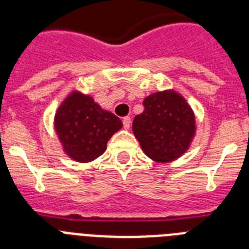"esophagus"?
<instances>
[{"label":"esophagus","mask_w":249,"mask_h":249,"mask_svg":"<svg viewBox=\"0 0 249 249\" xmlns=\"http://www.w3.org/2000/svg\"><path fill=\"white\" fill-rule=\"evenodd\" d=\"M122 122H123V127H124V128H126V129H128L129 126H131V118H129V117H124L122 120Z\"/></svg>","instance_id":"34e87169"}]
</instances>
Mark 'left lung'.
Listing matches in <instances>:
<instances>
[{"label": "left lung", "instance_id": "1", "mask_svg": "<svg viewBox=\"0 0 249 249\" xmlns=\"http://www.w3.org/2000/svg\"><path fill=\"white\" fill-rule=\"evenodd\" d=\"M132 129L141 148L156 162H171L188 149L196 132L195 113L175 91L153 93L143 101Z\"/></svg>", "mask_w": 249, "mask_h": 249}]
</instances>
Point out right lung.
Listing matches in <instances>:
<instances>
[{
  "mask_svg": "<svg viewBox=\"0 0 249 249\" xmlns=\"http://www.w3.org/2000/svg\"><path fill=\"white\" fill-rule=\"evenodd\" d=\"M54 128L68 157L89 162L106 151L109 138L122 128V121L92 97L74 91L57 109Z\"/></svg>",
  "mask_w": 249,
  "mask_h": 249,
  "instance_id": "add662e5",
  "label": "right lung"
}]
</instances>
